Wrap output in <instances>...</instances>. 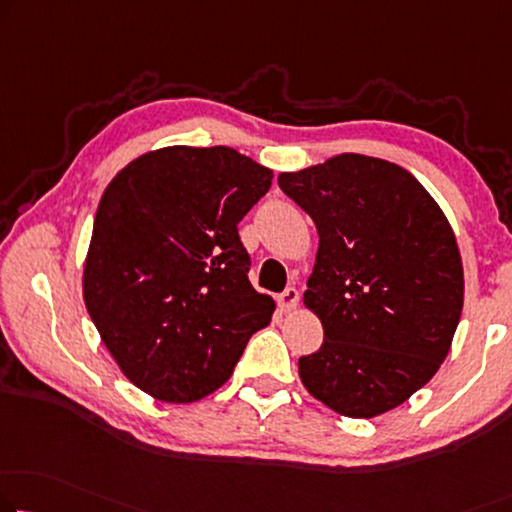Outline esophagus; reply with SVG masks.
Returning a JSON list of instances; mask_svg holds the SVG:
<instances>
[{
	"mask_svg": "<svg viewBox=\"0 0 512 512\" xmlns=\"http://www.w3.org/2000/svg\"><path fill=\"white\" fill-rule=\"evenodd\" d=\"M278 305L282 312H292L296 310V305H299V289L296 287H287L285 292L278 296Z\"/></svg>",
	"mask_w": 512,
	"mask_h": 512,
	"instance_id": "1",
	"label": "esophagus"
}]
</instances>
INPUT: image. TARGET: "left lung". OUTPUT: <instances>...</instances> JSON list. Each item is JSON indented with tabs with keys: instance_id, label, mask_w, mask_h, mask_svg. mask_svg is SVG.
Wrapping results in <instances>:
<instances>
[{
	"instance_id": "1",
	"label": "left lung",
	"mask_w": 512,
	"mask_h": 512,
	"mask_svg": "<svg viewBox=\"0 0 512 512\" xmlns=\"http://www.w3.org/2000/svg\"><path fill=\"white\" fill-rule=\"evenodd\" d=\"M278 183L319 234L303 303L324 342L299 358L303 386L340 416L386 414L434 377L460 324L453 227L414 174L381 158L340 154Z\"/></svg>"
}]
</instances>
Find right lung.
<instances>
[{
	"mask_svg": "<svg viewBox=\"0 0 512 512\" xmlns=\"http://www.w3.org/2000/svg\"><path fill=\"white\" fill-rule=\"evenodd\" d=\"M273 172L230 147H163L114 177L82 273L91 322L151 398H207L234 372L276 303L248 280L236 225Z\"/></svg>",
	"mask_w": 512,
	"mask_h": 512,
	"instance_id": "right-lung-1",
	"label": "right lung"
}]
</instances>
